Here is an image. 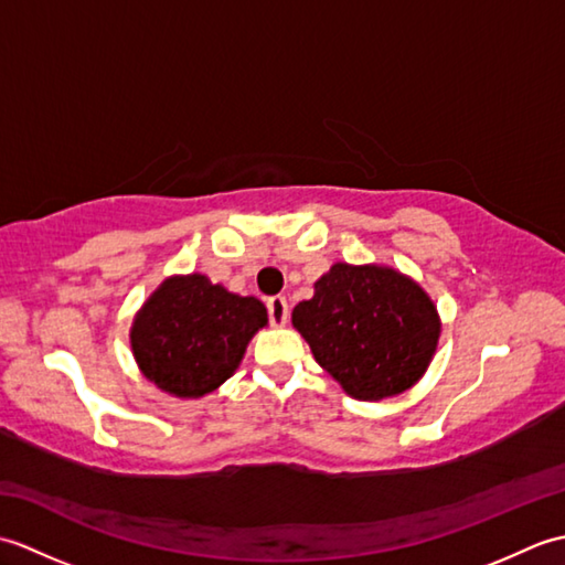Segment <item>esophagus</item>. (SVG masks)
Listing matches in <instances>:
<instances>
[{"label": "esophagus", "instance_id": "esophagus-1", "mask_svg": "<svg viewBox=\"0 0 565 565\" xmlns=\"http://www.w3.org/2000/svg\"><path fill=\"white\" fill-rule=\"evenodd\" d=\"M267 313L274 328L286 326V320H289V303H286V298L284 296L267 298Z\"/></svg>", "mask_w": 565, "mask_h": 565}]
</instances>
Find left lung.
Wrapping results in <instances>:
<instances>
[{"label":"left lung","instance_id":"obj_1","mask_svg":"<svg viewBox=\"0 0 565 565\" xmlns=\"http://www.w3.org/2000/svg\"><path fill=\"white\" fill-rule=\"evenodd\" d=\"M294 328L316 362L359 401L407 391L439 340L437 308L407 276L386 267H334L316 296L294 308Z\"/></svg>","mask_w":565,"mask_h":565}]
</instances>
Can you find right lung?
I'll return each mask as SVG.
<instances>
[{
    "label": "right lung",
    "mask_w": 565,
    "mask_h": 565,
    "mask_svg": "<svg viewBox=\"0 0 565 565\" xmlns=\"http://www.w3.org/2000/svg\"><path fill=\"white\" fill-rule=\"evenodd\" d=\"M267 326V308L252 296H235L203 274L174 276L142 306L130 344L154 386L199 398L237 369L245 347Z\"/></svg>",
    "instance_id": "add662e5"
}]
</instances>
